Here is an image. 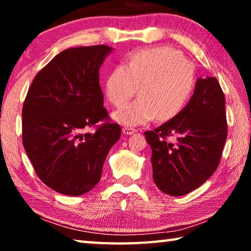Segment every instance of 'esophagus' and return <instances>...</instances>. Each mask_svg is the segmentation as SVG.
<instances>
[{"label": "esophagus", "mask_w": 251, "mask_h": 251, "mask_svg": "<svg viewBox=\"0 0 251 251\" xmlns=\"http://www.w3.org/2000/svg\"><path fill=\"white\" fill-rule=\"evenodd\" d=\"M136 131H137V129L133 128V127H124V128H123V133L125 135H131L136 133Z\"/></svg>", "instance_id": "34e87169"}]
</instances>
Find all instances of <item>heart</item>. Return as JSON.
I'll use <instances>...</instances> for the list:
<instances>
[{
    "label": "heart",
    "instance_id": "obj_1",
    "mask_svg": "<svg viewBox=\"0 0 251 251\" xmlns=\"http://www.w3.org/2000/svg\"><path fill=\"white\" fill-rule=\"evenodd\" d=\"M196 71L185 55L169 46L141 50L130 54L126 65H116L105 82L110 104L123 107L138 88L139 99L114 113L127 127L144 125L156 117L159 122L175 118L192 100Z\"/></svg>",
    "mask_w": 251,
    "mask_h": 251
}]
</instances>
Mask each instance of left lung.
<instances>
[{"mask_svg":"<svg viewBox=\"0 0 251 251\" xmlns=\"http://www.w3.org/2000/svg\"><path fill=\"white\" fill-rule=\"evenodd\" d=\"M145 137L152 152V179L161 192L182 196L202 185L217 169L227 138L225 95L217 78H198L185 109L145 131Z\"/></svg>","mask_w":251,"mask_h":251,"instance_id":"1","label":"left lung"}]
</instances>
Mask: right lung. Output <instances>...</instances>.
<instances>
[{"label": "right lung", "instance_id": "right-lung-1", "mask_svg": "<svg viewBox=\"0 0 251 251\" xmlns=\"http://www.w3.org/2000/svg\"><path fill=\"white\" fill-rule=\"evenodd\" d=\"M110 50L106 45L63 50L36 74L25 97L24 150L40 179L59 194L79 196L94 188L121 137L100 85V67ZM88 128L95 131H82Z\"/></svg>", "mask_w": 251, "mask_h": 251}]
</instances>
